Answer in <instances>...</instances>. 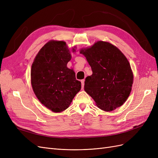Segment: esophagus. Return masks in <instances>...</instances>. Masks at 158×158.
Returning <instances> with one entry per match:
<instances>
[{
    "mask_svg": "<svg viewBox=\"0 0 158 158\" xmlns=\"http://www.w3.org/2000/svg\"><path fill=\"white\" fill-rule=\"evenodd\" d=\"M81 83H82V89H84V80H81Z\"/></svg>",
    "mask_w": 158,
    "mask_h": 158,
    "instance_id": "obj_1",
    "label": "esophagus"
}]
</instances>
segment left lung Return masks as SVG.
Here are the masks:
<instances>
[{"label": "left lung", "mask_w": 158, "mask_h": 158, "mask_svg": "<svg viewBox=\"0 0 158 158\" xmlns=\"http://www.w3.org/2000/svg\"><path fill=\"white\" fill-rule=\"evenodd\" d=\"M92 70L84 90L103 111H112L125 103L132 89L133 73L128 60L117 47L99 41L80 50Z\"/></svg>", "instance_id": "obj_1"}]
</instances>
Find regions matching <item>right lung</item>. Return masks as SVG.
<instances>
[{
	"label": "right lung",
	"instance_id": "right-lung-1",
	"mask_svg": "<svg viewBox=\"0 0 158 158\" xmlns=\"http://www.w3.org/2000/svg\"><path fill=\"white\" fill-rule=\"evenodd\" d=\"M70 59L66 43L51 40L38 52L31 66L33 92L44 106L55 113L67 109L81 89L74 70L66 66Z\"/></svg>",
	"mask_w": 158,
	"mask_h": 158
}]
</instances>
